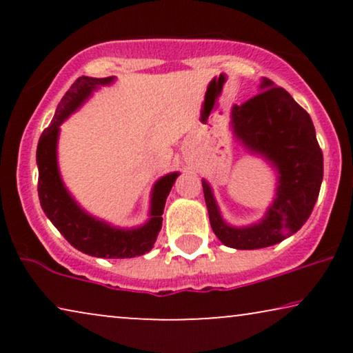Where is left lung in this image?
<instances>
[{
    "mask_svg": "<svg viewBox=\"0 0 353 353\" xmlns=\"http://www.w3.org/2000/svg\"><path fill=\"white\" fill-rule=\"evenodd\" d=\"M260 93L231 109L234 138L278 172L276 197L259 223L236 228L223 220L212 188L202 180L210 226L233 249H262L281 243L310 216L323 181V152L310 115L292 96L262 79Z\"/></svg>",
    "mask_w": 353,
    "mask_h": 353,
    "instance_id": "left-lung-1",
    "label": "left lung"
}]
</instances>
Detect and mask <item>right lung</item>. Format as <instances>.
<instances>
[{
  "label": "right lung",
  "instance_id": "add662e5",
  "mask_svg": "<svg viewBox=\"0 0 353 353\" xmlns=\"http://www.w3.org/2000/svg\"><path fill=\"white\" fill-rule=\"evenodd\" d=\"M114 77H80L57 104L51 125L41 133L37 148L38 197L41 209L51 223L80 252L101 259H132L152 249L162 228V214L167 196L170 194L173 183L180 173H168L156 181L151 194V219L138 228L123 230L86 214L69 194L57 167V138L61 123L72 112H75L94 90L110 85Z\"/></svg>",
  "mask_w": 353,
  "mask_h": 353
}]
</instances>
